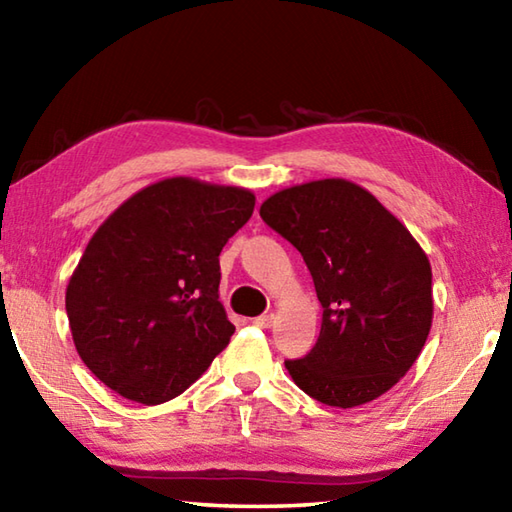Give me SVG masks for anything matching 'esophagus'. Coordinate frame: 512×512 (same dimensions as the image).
I'll use <instances>...</instances> for the list:
<instances>
[{
  "label": "esophagus",
  "mask_w": 512,
  "mask_h": 512,
  "mask_svg": "<svg viewBox=\"0 0 512 512\" xmlns=\"http://www.w3.org/2000/svg\"><path fill=\"white\" fill-rule=\"evenodd\" d=\"M273 322H275V315H273V313L257 315V318L253 320L255 327H259V329H271V327H273Z\"/></svg>",
  "instance_id": "esophagus-1"
}]
</instances>
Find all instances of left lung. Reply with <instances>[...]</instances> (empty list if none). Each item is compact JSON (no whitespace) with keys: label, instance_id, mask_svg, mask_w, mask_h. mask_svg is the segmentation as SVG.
<instances>
[{"label":"left lung","instance_id":"8db88e82","mask_svg":"<svg viewBox=\"0 0 512 512\" xmlns=\"http://www.w3.org/2000/svg\"><path fill=\"white\" fill-rule=\"evenodd\" d=\"M259 215L300 250L322 304L315 347L284 362L295 385L342 410L389 392L432 327L430 259L410 230L345 179L275 192Z\"/></svg>","mask_w":512,"mask_h":512}]
</instances>
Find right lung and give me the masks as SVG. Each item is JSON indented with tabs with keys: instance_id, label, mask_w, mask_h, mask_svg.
<instances>
[{
	"instance_id": "obj_1",
	"label": "right lung",
	"mask_w": 512,
	"mask_h": 512,
	"mask_svg": "<svg viewBox=\"0 0 512 512\" xmlns=\"http://www.w3.org/2000/svg\"><path fill=\"white\" fill-rule=\"evenodd\" d=\"M255 194L174 176L111 212L67 286L69 327L91 374L129 401L185 392L235 327L219 302V253Z\"/></svg>"
}]
</instances>
